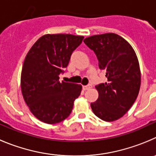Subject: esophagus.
Returning <instances> with one entry per match:
<instances>
[{
  "label": "esophagus",
  "mask_w": 156,
  "mask_h": 156,
  "mask_svg": "<svg viewBox=\"0 0 156 156\" xmlns=\"http://www.w3.org/2000/svg\"><path fill=\"white\" fill-rule=\"evenodd\" d=\"M91 88H92V85H85V86H83L84 90H88V89H90Z\"/></svg>",
  "instance_id": "esophagus-1"
}]
</instances>
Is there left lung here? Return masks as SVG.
Returning a JSON list of instances; mask_svg holds the SVG:
<instances>
[{
	"label": "left lung",
	"instance_id": "left-lung-1",
	"mask_svg": "<svg viewBox=\"0 0 156 156\" xmlns=\"http://www.w3.org/2000/svg\"><path fill=\"white\" fill-rule=\"evenodd\" d=\"M106 71L107 81L95 86L99 97L91 103L96 116L105 121L118 120L132 106L139 93L141 71L137 55L130 43L115 33L94 35L85 38Z\"/></svg>",
	"mask_w": 156,
	"mask_h": 156
}]
</instances>
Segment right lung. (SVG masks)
<instances>
[{
    "mask_svg": "<svg viewBox=\"0 0 156 156\" xmlns=\"http://www.w3.org/2000/svg\"><path fill=\"white\" fill-rule=\"evenodd\" d=\"M83 39L71 34H46L25 58L21 74L22 96L31 113L43 123L54 124L65 120L81 94V85L61 82L59 75Z\"/></svg>",
    "mask_w": 156,
    "mask_h": 156,
    "instance_id": "right-lung-1",
    "label": "right lung"
}]
</instances>
